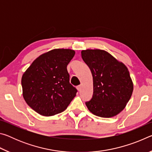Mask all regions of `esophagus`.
Instances as JSON below:
<instances>
[{
	"mask_svg": "<svg viewBox=\"0 0 152 152\" xmlns=\"http://www.w3.org/2000/svg\"><path fill=\"white\" fill-rule=\"evenodd\" d=\"M81 88H82V86L81 85H78L77 86V89H78V91H81Z\"/></svg>",
	"mask_w": 152,
	"mask_h": 152,
	"instance_id": "esophagus-1",
	"label": "esophagus"
}]
</instances>
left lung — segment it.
I'll use <instances>...</instances> for the list:
<instances>
[{
  "label": "left lung",
  "mask_w": 152,
  "mask_h": 152,
  "mask_svg": "<svg viewBox=\"0 0 152 152\" xmlns=\"http://www.w3.org/2000/svg\"><path fill=\"white\" fill-rule=\"evenodd\" d=\"M81 55L93 78V95L86 102L87 108L101 117L119 114L129 101L133 90L127 68L104 50H82Z\"/></svg>",
  "instance_id": "left-lung-1"
}]
</instances>
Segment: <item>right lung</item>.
I'll return each instance as SVG.
<instances>
[{"mask_svg":"<svg viewBox=\"0 0 152 152\" xmlns=\"http://www.w3.org/2000/svg\"><path fill=\"white\" fill-rule=\"evenodd\" d=\"M75 51L55 49L39 56L23 74V96L27 104L43 116L63 112L76 96L67 66Z\"/></svg>","mask_w":152,"mask_h":152,"instance_id":"add662e5","label":"right lung"}]
</instances>
